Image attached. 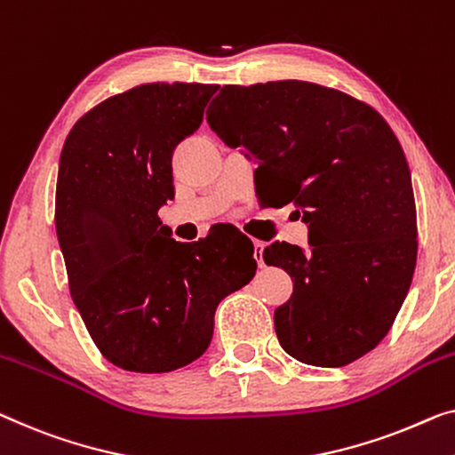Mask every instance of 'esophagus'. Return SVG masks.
I'll return each mask as SVG.
<instances>
[{"mask_svg": "<svg viewBox=\"0 0 455 455\" xmlns=\"http://www.w3.org/2000/svg\"><path fill=\"white\" fill-rule=\"evenodd\" d=\"M253 247H255V251H253V257H255L257 266L263 267V266H266V263H263V243H261V241H255V243H253Z\"/></svg>", "mask_w": 455, "mask_h": 455, "instance_id": "34e87169", "label": "esophagus"}]
</instances>
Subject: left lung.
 <instances>
[{
	"label": "left lung",
	"mask_w": 455,
	"mask_h": 455,
	"mask_svg": "<svg viewBox=\"0 0 455 455\" xmlns=\"http://www.w3.org/2000/svg\"><path fill=\"white\" fill-rule=\"evenodd\" d=\"M206 120L259 167L269 206L296 204L308 225L304 253L263 249L294 292L275 308L282 349L302 363L341 368L388 333L417 266V208L409 163L374 108L310 81L225 85Z\"/></svg>",
	"instance_id": "1"
}]
</instances>
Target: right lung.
Here are the masks:
<instances>
[{"instance_id":"obj_1","label":"right lung","mask_w":455,"mask_h":455,"mask_svg":"<svg viewBox=\"0 0 455 455\" xmlns=\"http://www.w3.org/2000/svg\"><path fill=\"white\" fill-rule=\"evenodd\" d=\"M219 85L145 84L84 114L59 159L54 225L71 298L108 362L161 374L208 349L222 298L255 275L253 243L210 228L178 243L159 208L173 200L172 157Z\"/></svg>"}]
</instances>
